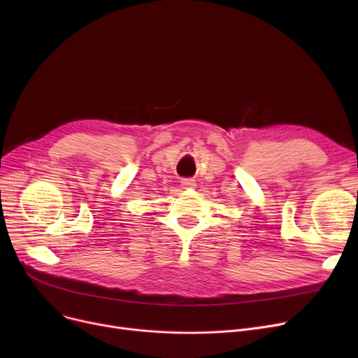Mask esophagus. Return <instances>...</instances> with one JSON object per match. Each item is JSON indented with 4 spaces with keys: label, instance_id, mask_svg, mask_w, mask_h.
<instances>
[{
    "label": "esophagus",
    "instance_id": "esophagus-1",
    "mask_svg": "<svg viewBox=\"0 0 358 358\" xmlns=\"http://www.w3.org/2000/svg\"><path fill=\"white\" fill-rule=\"evenodd\" d=\"M181 185H182V187H185V189H192V187H194V185H196V182H194V180L185 178V180H182V181H181Z\"/></svg>",
    "mask_w": 358,
    "mask_h": 358
}]
</instances>
